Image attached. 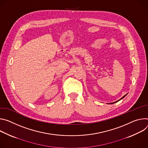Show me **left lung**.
Masks as SVG:
<instances>
[{
	"label": "left lung",
	"mask_w": 148,
	"mask_h": 148,
	"mask_svg": "<svg viewBox=\"0 0 148 148\" xmlns=\"http://www.w3.org/2000/svg\"><path fill=\"white\" fill-rule=\"evenodd\" d=\"M127 95V94H126V95H124V96H123V97H121V99H119V100H118V101H116V102H112V103H109V104H113V103H116V102H118V101H121V99H123V98H124V97H125V96H126V95Z\"/></svg>",
	"instance_id": "1"
}]
</instances>
